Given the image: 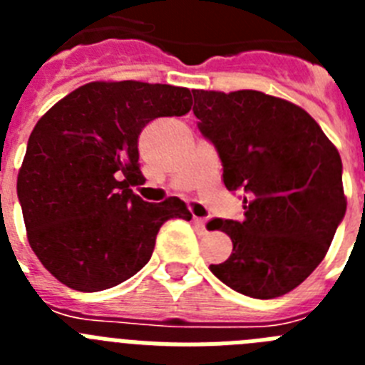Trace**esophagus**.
<instances>
[{
	"instance_id": "34e87169",
	"label": "esophagus",
	"mask_w": 365,
	"mask_h": 365,
	"mask_svg": "<svg viewBox=\"0 0 365 365\" xmlns=\"http://www.w3.org/2000/svg\"><path fill=\"white\" fill-rule=\"evenodd\" d=\"M193 222H195V228H197L199 234H206V227H205L206 219L205 217H195V215H193Z\"/></svg>"
}]
</instances>
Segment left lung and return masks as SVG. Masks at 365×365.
I'll list each match as a JSON object with an SVG mask.
<instances>
[{
    "label": "left lung",
    "instance_id": "1",
    "mask_svg": "<svg viewBox=\"0 0 365 365\" xmlns=\"http://www.w3.org/2000/svg\"><path fill=\"white\" fill-rule=\"evenodd\" d=\"M192 93L225 186L245 205L240 221L206 225L234 245L212 274L250 298L287 294L320 265L346 215L340 153L314 118L287 100L250 89Z\"/></svg>",
    "mask_w": 365,
    "mask_h": 365
}]
</instances>
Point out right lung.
<instances>
[{"label": "right lung", "instance_id": "1", "mask_svg": "<svg viewBox=\"0 0 365 365\" xmlns=\"http://www.w3.org/2000/svg\"><path fill=\"white\" fill-rule=\"evenodd\" d=\"M192 109L186 87L91 82L54 104L34 125L18 175L31 248L58 282L98 292L125 282L153 254L168 219L190 221L180 199L148 202L138 135L151 120Z\"/></svg>", "mask_w": 365, "mask_h": 365}]
</instances>
